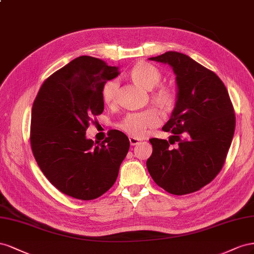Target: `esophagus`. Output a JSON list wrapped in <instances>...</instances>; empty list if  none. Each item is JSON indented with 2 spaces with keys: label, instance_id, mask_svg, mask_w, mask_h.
I'll use <instances>...</instances> for the list:
<instances>
[{
  "label": "esophagus",
  "instance_id": "esophagus-1",
  "mask_svg": "<svg viewBox=\"0 0 254 254\" xmlns=\"http://www.w3.org/2000/svg\"><path fill=\"white\" fill-rule=\"evenodd\" d=\"M128 140H129V143H131L132 146H136V144L140 141V139L136 138V137H129Z\"/></svg>",
  "mask_w": 254,
  "mask_h": 254
}]
</instances>
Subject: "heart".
I'll use <instances>...</instances> for the list:
<instances>
[{
    "instance_id": "1",
    "label": "heart",
    "mask_w": 254,
    "mask_h": 254,
    "mask_svg": "<svg viewBox=\"0 0 254 254\" xmlns=\"http://www.w3.org/2000/svg\"><path fill=\"white\" fill-rule=\"evenodd\" d=\"M128 76L141 88L150 90V101L162 113H169L176 105L177 89L169 84L159 85L162 72L155 66L147 62H138L129 69ZM118 84L116 81L107 82L102 90V99L106 105H112L117 95ZM159 123V116L153 108L140 113L128 114L118 127L127 134L134 137H142L149 128L156 127Z\"/></svg>"
}]
</instances>
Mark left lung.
Segmentation results:
<instances>
[{
    "label": "left lung",
    "mask_w": 254,
    "mask_h": 254,
    "mask_svg": "<svg viewBox=\"0 0 254 254\" xmlns=\"http://www.w3.org/2000/svg\"><path fill=\"white\" fill-rule=\"evenodd\" d=\"M149 60L169 64L176 74V106L163 129L178 147L151 138L148 171L172 194L194 192L212 182L226 161L235 129L233 105L221 79L190 56L168 51Z\"/></svg>",
    "instance_id": "8db88e82"
}]
</instances>
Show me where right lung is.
Wrapping results in <instances>:
<instances>
[{"label": "right lung", "instance_id": "1", "mask_svg": "<svg viewBox=\"0 0 254 254\" xmlns=\"http://www.w3.org/2000/svg\"><path fill=\"white\" fill-rule=\"evenodd\" d=\"M118 67L79 56L42 84L32 108L31 147L43 175L63 193L92 200L117 180L129 148L127 136L110 131L101 143L86 137L92 116L103 113L102 90Z\"/></svg>", "mask_w": 254, "mask_h": 254}]
</instances>
